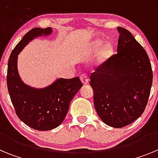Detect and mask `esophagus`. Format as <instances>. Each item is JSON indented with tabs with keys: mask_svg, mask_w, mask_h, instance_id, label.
Returning a JSON list of instances; mask_svg holds the SVG:
<instances>
[{
	"mask_svg": "<svg viewBox=\"0 0 158 158\" xmlns=\"http://www.w3.org/2000/svg\"><path fill=\"white\" fill-rule=\"evenodd\" d=\"M80 79H81V81H82V83L85 84H85H88L89 81V77H88V75L85 74V73H83V74L81 75Z\"/></svg>",
	"mask_w": 158,
	"mask_h": 158,
	"instance_id": "obj_1",
	"label": "esophagus"
}]
</instances>
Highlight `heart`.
I'll return each mask as SVG.
<instances>
[{"label": "heart", "instance_id": "heart-1", "mask_svg": "<svg viewBox=\"0 0 158 158\" xmlns=\"http://www.w3.org/2000/svg\"><path fill=\"white\" fill-rule=\"evenodd\" d=\"M101 45V43L100 42H97L96 44V47H99ZM110 53V47L109 46H106V47H104V48L102 49L101 51H100V58L101 60H104L106 58H107V56H108V54H109Z\"/></svg>", "mask_w": 158, "mask_h": 158}]
</instances>
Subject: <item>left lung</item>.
Here are the masks:
<instances>
[{
	"instance_id": "1",
	"label": "left lung",
	"mask_w": 158,
	"mask_h": 158,
	"mask_svg": "<svg viewBox=\"0 0 158 158\" xmlns=\"http://www.w3.org/2000/svg\"><path fill=\"white\" fill-rule=\"evenodd\" d=\"M117 53L90 76L96 111L112 127L127 126L142 115L148 103L153 71L146 51L129 31L118 27Z\"/></svg>"
}]
</instances>
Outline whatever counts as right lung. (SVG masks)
<instances>
[{
  "label": "right lung",
  "instance_id": "obj_1",
  "mask_svg": "<svg viewBox=\"0 0 158 158\" xmlns=\"http://www.w3.org/2000/svg\"><path fill=\"white\" fill-rule=\"evenodd\" d=\"M51 27L31 29L11 53L8 62L7 86L16 115L22 122L38 131L57 127L64 120L73 96L82 87L78 77L59 78L51 85L41 89L25 85L17 70L18 54L29 41L42 35L51 34Z\"/></svg>",
  "mask_w": 158,
  "mask_h": 158
}]
</instances>
